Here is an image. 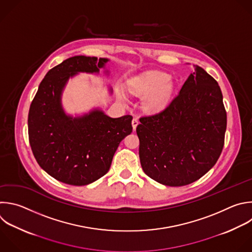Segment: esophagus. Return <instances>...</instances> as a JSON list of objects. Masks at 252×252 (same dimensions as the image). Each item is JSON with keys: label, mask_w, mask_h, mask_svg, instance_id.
I'll return each mask as SVG.
<instances>
[{"label": "esophagus", "mask_w": 252, "mask_h": 252, "mask_svg": "<svg viewBox=\"0 0 252 252\" xmlns=\"http://www.w3.org/2000/svg\"><path fill=\"white\" fill-rule=\"evenodd\" d=\"M131 125H132V128H133V130H135V128H136L137 125H138V120H137V119H133V120H132V122H131Z\"/></svg>", "instance_id": "34e87169"}]
</instances>
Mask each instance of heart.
I'll list each match as a JSON object with an SVG mask.
<instances>
[{
    "instance_id": "1",
    "label": "heart",
    "mask_w": 252,
    "mask_h": 252,
    "mask_svg": "<svg viewBox=\"0 0 252 252\" xmlns=\"http://www.w3.org/2000/svg\"><path fill=\"white\" fill-rule=\"evenodd\" d=\"M128 88L137 96H147L143 105L144 109L150 113L163 110L168 105L173 93V84L168 75L156 71L131 79L128 82ZM121 97L124 98V95Z\"/></svg>"
}]
</instances>
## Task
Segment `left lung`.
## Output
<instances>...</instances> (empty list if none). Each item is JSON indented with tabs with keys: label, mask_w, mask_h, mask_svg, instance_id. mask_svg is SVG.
Masks as SVG:
<instances>
[{
	"label": "left lung",
	"mask_w": 252,
	"mask_h": 252,
	"mask_svg": "<svg viewBox=\"0 0 252 252\" xmlns=\"http://www.w3.org/2000/svg\"><path fill=\"white\" fill-rule=\"evenodd\" d=\"M139 122L140 164L160 184L179 187L197 181L221 153L226 129L222 94L198 65L168 106Z\"/></svg>",
	"instance_id": "1"
}]
</instances>
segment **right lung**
Listing matches in <instances>:
<instances>
[{
    "label": "right lung",
    "mask_w": 252,
    "mask_h": 252,
    "mask_svg": "<svg viewBox=\"0 0 252 252\" xmlns=\"http://www.w3.org/2000/svg\"><path fill=\"white\" fill-rule=\"evenodd\" d=\"M108 61L84 55L64 60L46 73L32 102L28 125L32 153L46 173L65 184L83 186L103 177L120 142L132 131L129 115L114 119L95 109L73 118L62 108L69 78L99 73Z\"/></svg>",
    "instance_id": "obj_1"
}]
</instances>
